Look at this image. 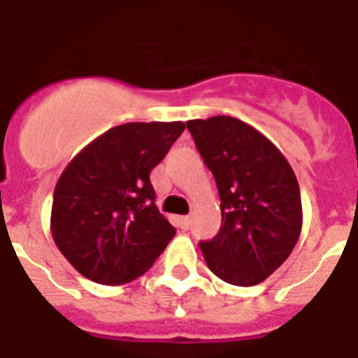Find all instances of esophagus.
<instances>
[{
    "label": "esophagus",
    "mask_w": 358,
    "mask_h": 358,
    "mask_svg": "<svg viewBox=\"0 0 358 358\" xmlns=\"http://www.w3.org/2000/svg\"><path fill=\"white\" fill-rule=\"evenodd\" d=\"M178 223H180V227H182V229L187 230V229H189V224H191V217H189V215H185V217H180Z\"/></svg>",
    "instance_id": "obj_1"
}]
</instances>
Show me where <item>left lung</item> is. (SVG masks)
<instances>
[{
	"instance_id": "1",
	"label": "left lung",
	"mask_w": 358,
	"mask_h": 358,
	"mask_svg": "<svg viewBox=\"0 0 358 358\" xmlns=\"http://www.w3.org/2000/svg\"><path fill=\"white\" fill-rule=\"evenodd\" d=\"M221 196V229L201 241L208 267L234 286H255L282 266L303 227L301 191L282 152L243 120H187Z\"/></svg>"
}]
</instances>
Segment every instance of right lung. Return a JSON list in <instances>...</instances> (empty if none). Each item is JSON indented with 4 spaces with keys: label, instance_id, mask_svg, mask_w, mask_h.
Listing matches in <instances>:
<instances>
[{
    "label": "right lung",
    "instance_id": "obj_1",
    "mask_svg": "<svg viewBox=\"0 0 358 358\" xmlns=\"http://www.w3.org/2000/svg\"><path fill=\"white\" fill-rule=\"evenodd\" d=\"M184 129V122L120 124L89 143L59 176L52 236L83 277L108 286L129 282L176 234L157 210L150 171Z\"/></svg>",
    "mask_w": 358,
    "mask_h": 358
}]
</instances>
